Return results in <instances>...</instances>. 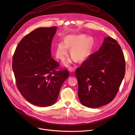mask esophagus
<instances>
[{"label": "esophagus", "instance_id": "1", "mask_svg": "<svg viewBox=\"0 0 135 135\" xmlns=\"http://www.w3.org/2000/svg\"><path fill=\"white\" fill-rule=\"evenodd\" d=\"M75 68H74V67H69V68H68L69 72H70V73H72V72H73L74 71V70H75Z\"/></svg>", "mask_w": 135, "mask_h": 135}]
</instances>
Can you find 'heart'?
Instances as JSON below:
<instances>
[{"instance_id": "obj_1", "label": "heart", "mask_w": 135, "mask_h": 135, "mask_svg": "<svg viewBox=\"0 0 135 135\" xmlns=\"http://www.w3.org/2000/svg\"><path fill=\"white\" fill-rule=\"evenodd\" d=\"M93 45L94 39L91 37L83 34L67 35L65 41H60L56 45V57L64 61L68 54L69 48H71L70 55L77 62L83 61L90 54ZM69 62L66 63L67 66Z\"/></svg>"}]
</instances>
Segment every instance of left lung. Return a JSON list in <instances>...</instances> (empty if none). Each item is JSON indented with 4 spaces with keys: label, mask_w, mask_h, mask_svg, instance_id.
<instances>
[{
    "label": "left lung",
    "mask_w": 135,
    "mask_h": 135,
    "mask_svg": "<svg viewBox=\"0 0 135 135\" xmlns=\"http://www.w3.org/2000/svg\"><path fill=\"white\" fill-rule=\"evenodd\" d=\"M125 73L121 47L112 38H104L98 50L76 69L80 103L93 108L110 103L117 95Z\"/></svg>",
    "instance_id": "obj_1"
}]
</instances>
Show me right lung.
<instances>
[{
	"mask_svg": "<svg viewBox=\"0 0 135 135\" xmlns=\"http://www.w3.org/2000/svg\"><path fill=\"white\" fill-rule=\"evenodd\" d=\"M57 27L38 28L26 35L16 47L12 70L21 94L30 103L40 107L54 104L60 90L69 76L66 69L57 71L59 63L51 55Z\"/></svg>",
	"mask_w": 135,
	"mask_h": 135,
	"instance_id": "obj_1",
	"label": "right lung"
}]
</instances>
